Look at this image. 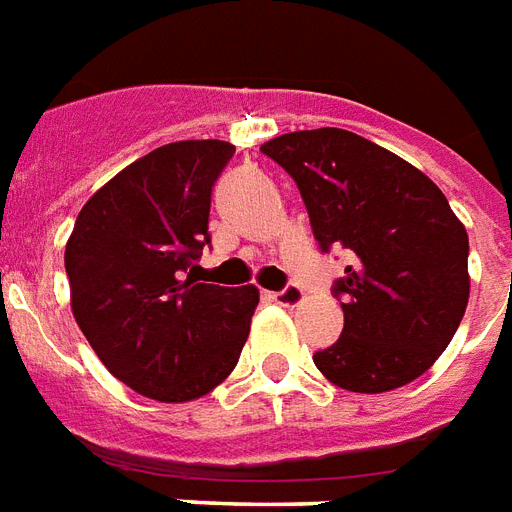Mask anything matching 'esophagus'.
I'll use <instances>...</instances> for the list:
<instances>
[{"mask_svg": "<svg viewBox=\"0 0 512 512\" xmlns=\"http://www.w3.org/2000/svg\"><path fill=\"white\" fill-rule=\"evenodd\" d=\"M279 306H298V303H303V290H300L298 284H287L284 290L273 292L271 295Z\"/></svg>", "mask_w": 512, "mask_h": 512, "instance_id": "esophagus-1", "label": "esophagus"}]
</instances>
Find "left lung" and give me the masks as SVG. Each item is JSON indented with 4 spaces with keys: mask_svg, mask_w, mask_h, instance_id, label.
<instances>
[{
    "mask_svg": "<svg viewBox=\"0 0 512 512\" xmlns=\"http://www.w3.org/2000/svg\"><path fill=\"white\" fill-rule=\"evenodd\" d=\"M260 152L295 179L319 249L349 255L333 284L343 333L314 365L362 395L411 384L446 351L470 298V241L446 195L343 128L276 136Z\"/></svg>",
    "mask_w": 512,
    "mask_h": 512,
    "instance_id": "1",
    "label": "left lung"
}]
</instances>
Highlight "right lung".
Here are the masks:
<instances>
[{
	"mask_svg": "<svg viewBox=\"0 0 512 512\" xmlns=\"http://www.w3.org/2000/svg\"><path fill=\"white\" fill-rule=\"evenodd\" d=\"M233 152L220 139L152 150L93 195L66 244L77 325L112 376L161 403L230 376L260 300L190 268L212 244V187Z\"/></svg>",
	"mask_w": 512,
	"mask_h": 512,
	"instance_id": "obj_1",
	"label": "right lung"
}]
</instances>
